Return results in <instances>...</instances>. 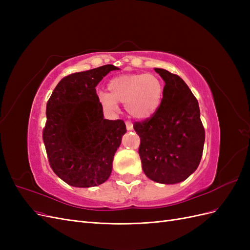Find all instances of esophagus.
<instances>
[{
    "label": "esophagus",
    "instance_id": "34e87169",
    "mask_svg": "<svg viewBox=\"0 0 250 250\" xmlns=\"http://www.w3.org/2000/svg\"><path fill=\"white\" fill-rule=\"evenodd\" d=\"M126 128H127V130H132L133 129V125H132V123L130 122V121H126Z\"/></svg>",
    "mask_w": 250,
    "mask_h": 250
}]
</instances>
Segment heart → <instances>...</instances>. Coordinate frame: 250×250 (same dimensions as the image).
Returning <instances> with one entry per match:
<instances>
[{"label":"heart","mask_w":250,"mask_h":250,"mask_svg":"<svg viewBox=\"0 0 250 250\" xmlns=\"http://www.w3.org/2000/svg\"><path fill=\"white\" fill-rule=\"evenodd\" d=\"M108 93L98 94L104 107L115 110L118 102L124 103L126 111L137 120H147L160 109L165 85L154 74L135 73L120 75L108 82Z\"/></svg>","instance_id":"heart-1"}]
</instances>
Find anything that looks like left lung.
Returning a JSON list of instances; mask_svg holds the SVG:
<instances>
[{
	"mask_svg": "<svg viewBox=\"0 0 250 250\" xmlns=\"http://www.w3.org/2000/svg\"><path fill=\"white\" fill-rule=\"evenodd\" d=\"M154 70L165 81L162 105L154 116L135 122L133 128L141 139L139 154L146 176L174 185L198 168L206 133L198 101L186 82L167 70Z\"/></svg>",
	"mask_w": 250,
	"mask_h": 250,
	"instance_id": "8db88e82",
	"label": "left lung"
}]
</instances>
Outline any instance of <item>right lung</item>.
<instances>
[{
	"instance_id": "obj_1",
	"label": "right lung",
	"mask_w": 250,
	"mask_h": 250,
	"mask_svg": "<svg viewBox=\"0 0 250 250\" xmlns=\"http://www.w3.org/2000/svg\"><path fill=\"white\" fill-rule=\"evenodd\" d=\"M105 64L74 73L59 81L47 103L42 139L52 170L72 187L90 188L106 181L126 132L122 120H106L96 86L110 71Z\"/></svg>"
}]
</instances>
